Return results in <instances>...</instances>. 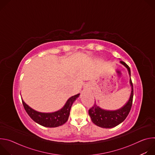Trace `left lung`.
Segmentation results:
<instances>
[{
	"mask_svg": "<svg viewBox=\"0 0 155 155\" xmlns=\"http://www.w3.org/2000/svg\"><path fill=\"white\" fill-rule=\"evenodd\" d=\"M120 62L126 68L130 77V70L129 66L123 61H120ZM129 83L132 90L130 96L127 102L121 108L114 111L105 110L97 106L95 102L94 105L88 111V114L94 124L103 128H112L120 124L126 118L131 109L134 95L133 84L130 78Z\"/></svg>",
	"mask_w": 155,
	"mask_h": 155,
	"instance_id": "obj_1",
	"label": "left lung"
}]
</instances>
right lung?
<instances>
[{
  "label": "right lung",
  "instance_id": "right-lung-1",
  "mask_svg": "<svg viewBox=\"0 0 155 155\" xmlns=\"http://www.w3.org/2000/svg\"><path fill=\"white\" fill-rule=\"evenodd\" d=\"M79 95L80 94H78L70 97L61 110L53 113H41L35 111L28 105L23 99L22 102L26 112L35 122L45 127H56L67 122L71 107Z\"/></svg>",
  "mask_w": 155,
  "mask_h": 155
}]
</instances>
